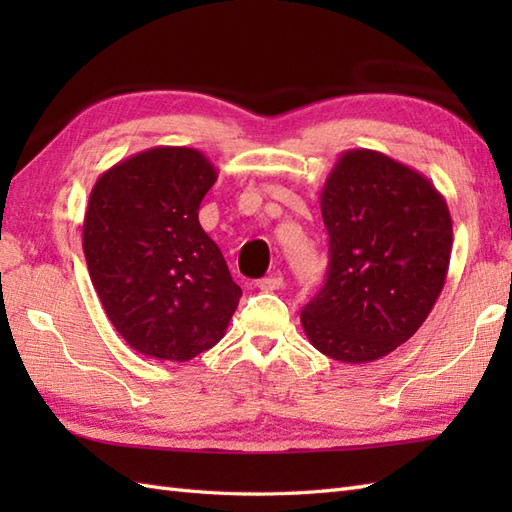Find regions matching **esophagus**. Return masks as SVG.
Masks as SVG:
<instances>
[{
	"label": "esophagus",
	"instance_id": "obj_1",
	"mask_svg": "<svg viewBox=\"0 0 512 512\" xmlns=\"http://www.w3.org/2000/svg\"><path fill=\"white\" fill-rule=\"evenodd\" d=\"M281 286H284V277H281V273H270L268 277L257 281V288L262 292H275Z\"/></svg>",
	"mask_w": 512,
	"mask_h": 512
}]
</instances>
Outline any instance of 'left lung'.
Wrapping results in <instances>:
<instances>
[{"instance_id": "left-lung-1", "label": "left lung", "mask_w": 512, "mask_h": 512, "mask_svg": "<svg viewBox=\"0 0 512 512\" xmlns=\"http://www.w3.org/2000/svg\"><path fill=\"white\" fill-rule=\"evenodd\" d=\"M330 235L323 288L301 312L325 356L372 363L418 332L449 273L453 224L429 178L380 151L339 156L321 191Z\"/></svg>"}]
</instances>
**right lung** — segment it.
I'll return each instance as SVG.
<instances>
[{"label":"right lung","instance_id":"add662e5","mask_svg":"<svg viewBox=\"0 0 512 512\" xmlns=\"http://www.w3.org/2000/svg\"><path fill=\"white\" fill-rule=\"evenodd\" d=\"M217 171L191 147H151L101 173L83 253L105 314L136 352L184 363L222 339L242 297L200 226Z\"/></svg>","mask_w":512,"mask_h":512}]
</instances>
